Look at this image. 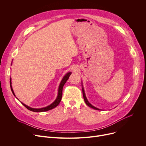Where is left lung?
I'll list each match as a JSON object with an SVG mask.
<instances>
[{
    "label": "left lung",
    "mask_w": 146,
    "mask_h": 146,
    "mask_svg": "<svg viewBox=\"0 0 146 146\" xmlns=\"http://www.w3.org/2000/svg\"><path fill=\"white\" fill-rule=\"evenodd\" d=\"M82 92H83V98H84V100H85V103L86 104V105H87L88 106H89V107H90V108H94V109H95V110H100L99 109H98V108H96V107L94 106L93 105H91V104L88 102V101L87 100V99H86V97L85 94V91H84V90H83V88H82Z\"/></svg>",
    "instance_id": "1"
}]
</instances>
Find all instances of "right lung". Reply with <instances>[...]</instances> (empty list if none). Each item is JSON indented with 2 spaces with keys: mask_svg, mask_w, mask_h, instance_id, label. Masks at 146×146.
<instances>
[{
  "mask_svg": "<svg viewBox=\"0 0 146 146\" xmlns=\"http://www.w3.org/2000/svg\"><path fill=\"white\" fill-rule=\"evenodd\" d=\"M71 74V72H69L68 73H67L65 76L63 78V79H62V80H61V83H60V85L59 86V88H58V96L56 98V99L55 100V101L53 103H52L51 105H48V106H46L45 107V108H39V109H36V108H30V107L27 106L26 105L22 104L23 105H24V106H25L26 108L29 110V111H33V112H44V111H49L50 110H52L53 108H54L55 107H56L60 102L61 101V98H62V94H63V88L64 85V84L66 83V82H67V80L68 79L69 77H70V76ZM11 78H10V85H11V90L13 94L14 95V96H15V94L13 92V89L12 88V85H11Z\"/></svg>",
  "mask_w": 146,
  "mask_h": 146,
  "instance_id": "1",
  "label": "right lung"
}]
</instances>
